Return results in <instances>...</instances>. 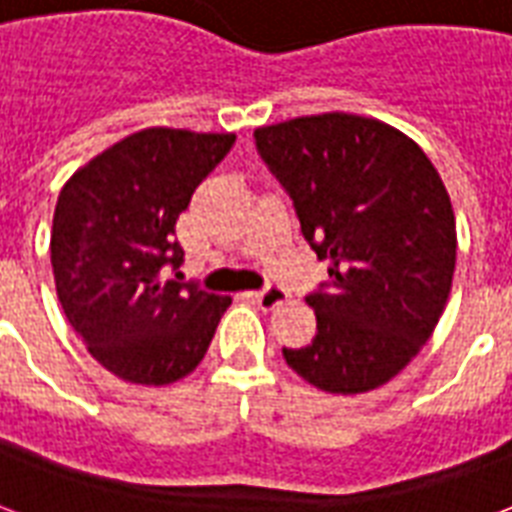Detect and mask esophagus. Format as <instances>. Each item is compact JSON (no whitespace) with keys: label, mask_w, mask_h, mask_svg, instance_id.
Returning a JSON list of instances; mask_svg holds the SVG:
<instances>
[{"label":"esophagus","mask_w":512,"mask_h":512,"mask_svg":"<svg viewBox=\"0 0 512 512\" xmlns=\"http://www.w3.org/2000/svg\"><path fill=\"white\" fill-rule=\"evenodd\" d=\"M252 298H255V303L263 308V311H273V308H279L282 303H287V295H284L279 287H265L263 292H255Z\"/></svg>","instance_id":"esophagus-1"}]
</instances>
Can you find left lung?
Listing matches in <instances>:
<instances>
[{"mask_svg": "<svg viewBox=\"0 0 512 512\" xmlns=\"http://www.w3.org/2000/svg\"><path fill=\"white\" fill-rule=\"evenodd\" d=\"M255 142L311 249L330 260V282L306 298L317 335L282 349L284 360L330 395L378 389L419 354L446 308L456 265L446 185L411 136L376 117H292L257 128Z\"/></svg>", "mask_w": 512, "mask_h": 512, "instance_id": "8db88e82", "label": "left lung"}]
</instances>
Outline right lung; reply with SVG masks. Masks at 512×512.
<instances>
[{
  "instance_id": "add662e5",
  "label": "right lung",
  "mask_w": 512,
  "mask_h": 512,
  "mask_svg": "<svg viewBox=\"0 0 512 512\" xmlns=\"http://www.w3.org/2000/svg\"><path fill=\"white\" fill-rule=\"evenodd\" d=\"M236 134L144 128L77 169L58 195L53 279L69 325L128 384L166 386L198 368L230 306L166 273L182 265L177 217Z\"/></svg>"
}]
</instances>
